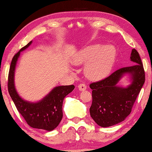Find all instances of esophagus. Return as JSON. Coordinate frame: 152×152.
I'll use <instances>...</instances> for the list:
<instances>
[{
    "label": "esophagus",
    "instance_id": "1",
    "mask_svg": "<svg viewBox=\"0 0 152 152\" xmlns=\"http://www.w3.org/2000/svg\"><path fill=\"white\" fill-rule=\"evenodd\" d=\"M78 89H79V91H85V90L86 89V84H84V83L80 84L79 85H78Z\"/></svg>",
    "mask_w": 152,
    "mask_h": 152
}]
</instances>
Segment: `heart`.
Masks as SVG:
<instances>
[{
    "label": "heart",
    "instance_id": "b5f03b06",
    "mask_svg": "<svg viewBox=\"0 0 152 152\" xmlns=\"http://www.w3.org/2000/svg\"><path fill=\"white\" fill-rule=\"evenodd\" d=\"M116 58V50L112 45L94 44L79 51L74 56L76 65L86 64L85 74L88 78L99 80L111 70Z\"/></svg>",
    "mask_w": 152,
    "mask_h": 152
}]
</instances>
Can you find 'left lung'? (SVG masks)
Wrapping results in <instances>:
<instances>
[{"label":"left lung","mask_w":152,"mask_h":152,"mask_svg":"<svg viewBox=\"0 0 152 152\" xmlns=\"http://www.w3.org/2000/svg\"><path fill=\"white\" fill-rule=\"evenodd\" d=\"M130 59L134 65L120 68L106 78L90 84L92 90L90 114L102 127L116 125L125 119L132 112L145 82L143 63L135 49L132 51ZM127 73L131 78V84L125 88L117 86L122 77Z\"/></svg>","instance_id":"1"}]
</instances>
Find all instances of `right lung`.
Listing matches in <instances>:
<instances>
[{"label": "right lung", "mask_w": 152, "mask_h": 152, "mask_svg": "<svg viewBox=\"0 0 152 152\" xmlns=\"http://www.w3.org/2000/svg\"><path fill=\"white\" fill-rule=\"evenodd\" d=\"M32 41L14 56L9 69L8 90L18 111L30 127L51 132L58 127L63 117V101L75 88L74 85L59 86L51 90L41 101L31 102L20 98L15 86V71L18 58L22 51L31 44Z\"/></svg>", "instance_id": "add662e5"}]
</instances>
